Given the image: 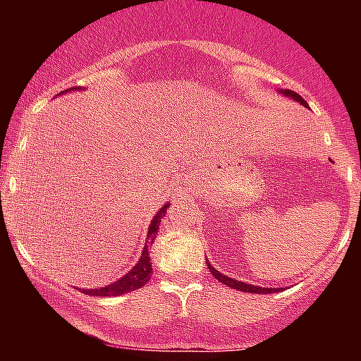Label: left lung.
I'll use <instances>...</instances> for the list:
<instances>
[{
  "mask_svg": "<svg viewBox=\"0 0 361 361\" xmlns=\"http://www.w3.org/2000/svg\"><path fill=\"white\" fill-rule=\"evenodd\" d=\"M283 94H285V97H290V98H293V100H295V102H299L300 105L307 106V103H305L304 98H302L299 93H295V91L285 90V91H283ZM207 267H209V271L212 273V275L215 276V279H217L219 281H222L224 285H227V287H231V288L241 290V292H250V293H273V292H276V288L252 287V285H250V283H244V281H239V280H233V279H229V276L222 275V273H219L217 270H215V268L212 267V264L209 263V261H207Z\"/></svg>",
  "mask_w": 361,
  "mask_h": 361,
  "instance_id": "left-lung-1",
  "label": "left lung"
}]
</instances>
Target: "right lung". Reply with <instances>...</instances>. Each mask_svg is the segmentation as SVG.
<instances>
[{
  "label": "right lung",
  "instance_id": "add662e5",
  "mask_svg": "<svg viewBox=\"0 0 361 361\" xmlns=\"http://www.w3.org/2000/svg\"><path fill=\"white\" fill-rule=\"evenodd\" d=\"M166 210H168V204L164 205L163 209H161L159 212L156 214L154 219H152L151 227H149V233H147V243H146V246H144L142 255H140V259L137 261V264H135V267L127 273V275H123L122 279L115 281V283L106 285V287L81 290V292L86 293V295L115 297V295H122V293H127V292H134V290L144 287V285H146L147 281L151 280V275H152L151 256H149V246L154 243L157 229H159V222H161V219H163V215H164V212H166Z\"/></svg>",
  "mask_w": 361,
  "mask_h": 361
}]
</instances>
